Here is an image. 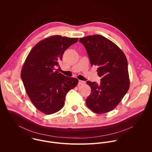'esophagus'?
I'll list each match as a JSON object with an SVG mask.
<instances>
[{"label": "esophagus", "mask_w": 152, "mask_h": 152, "mask_svg": "<svg viewBox=\"0 0 152 152\" xmlns=\"http://www.w3.org/2000/svg\"><path fill=\"white\" fill-rule=\"evenodd\" d=\"M86 84V82L85 81H81V80H79L78 81V85L79 86H81V85H84Z\"/></svg>", "instance_id": "obj_1"}]
</instances>
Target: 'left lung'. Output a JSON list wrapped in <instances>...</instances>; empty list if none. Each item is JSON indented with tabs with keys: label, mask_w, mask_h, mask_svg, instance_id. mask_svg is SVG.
<instances>
[{
	"label": "left lung",
	"mask_w": 152,
	"mask_h": 152,
	"mask_svg": "<svg viewBox=\"0 0 152 152\" xmlns=\"http://www.w3.org/2000/svg\"><path fill=\"white\" fill-rule=\"evenodd\" d=\"M91 66L98 67L100 83L88 81L91 93L87 97V107L96 113L113 110L121 101L129 88L127 58L123 51L112 42L101 35L80 38Z\"/></svg>",
	"instance_id": "8db88e82"
}]
</instances>
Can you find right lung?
<instances>
[{"label": "right lung", "mask_w": 152, "mask_h": 152, "mask_svg": "<svg viewBox=\"0 0 152 152\" xmlns=\"http://www.w3.org/2000/svg\"><path fill=\"white\" fill-rule=\"evenodd\" d=\"M78 38L56 35L36 44L27 56L21 71L27 94L35 107L45 114L59 111L64 105L68 92L76 87L78 80L65 77L60 67L65 50Z\"/></svg>", "instance_id": "right-lung-1"}]
</instances>
